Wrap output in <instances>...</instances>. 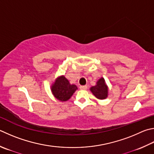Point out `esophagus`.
<instances>
[{
  "mask_svg": "<svg viewBox=\"0 0 154 154\" xmlns=\"http://www.w3.org/2000/svg\"><path fill=\"white\" fill-rule=\"evenodd\" d=\"M79 88L81 89H87V88H88V86H87V85H81L79 87Z\"/></svg>",
  "mask_w": 154,
  "mask_h": 154,
  "instance_id": "obj_1",
  "label": "esophagus"
}]
</instances>
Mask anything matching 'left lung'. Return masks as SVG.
Listing matches in <instances>:
<instances>
[{
  "label": "left lung",
  "instance_id": "obj_1",
  "mask_svg": "<svg viewBox=\"0 0 154 154\" xmlns=\"http://www.w3.org/2000/svg\"><path fill=\"white\" fill-rule=\"evenodd\" d=\"M90 91L92 92L97 99L104 100L108 97V88L106 85L105 80L103 77H101L97 81L96 85L92 86L90 88Z\"/></svg>",
  "mask_w": 154,
  "mask_h": 154
}]
</instances>
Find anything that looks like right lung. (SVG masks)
Instances as JSON below:
<instances>
[{"mask_svg":"<svg viewBox=\"0 0 154 154\" xmlns=\"http://www.w3.org/2000/svg\"><path fill=\"white\" fill-rule=\"evenodd\" d=\"M77 89V87L73 84H70L68 79L63 75L58 77L51 86L52 94L61 102L67 101Z\"/></svg>","mask_w":154,"mask_h":154,"instance_id":"1","label":"right lung"}]
</instances>
